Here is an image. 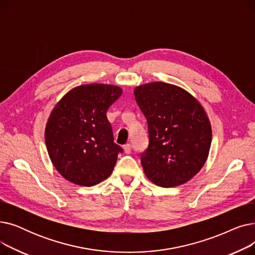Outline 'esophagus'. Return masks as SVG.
<instances>
[{
    "label": "esophagus",
    "mask_w": 255,
    "mask_h": 255,
    "mask_svg": "<svg viewBox=\"0 0 255 255\" xmlns=\"http://www.w3.org/2000/svg\"><path fill=\"white\" fill-rule=\"evenodd\" d=\"M124 151H125V153L126 154H130L131 153V149H132V146H131V144L130 143H126L124 146Z\"/></svg>",
    "instance_id": "34e87169"
}]
</instances>
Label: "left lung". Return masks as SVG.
I'll list each match as a JSON object with an SVG mask.
<instances>
[{
  "instance_id": "1",
  "label": "left lung",
  "mask_w": 255,
  "mask_h": 255,
  "mask_svg": "<svg viewBox=\"0 0 255 255\" xmlns=\"http://www.w3.org/2000/svg\"><path fill=\"white\" fill-rule=\"evenodd\" d=\"M146 119L149 145L140 154L145 176L169 188L188 182L209 155L212 129L203 106L185 90L156 82L134 89Z\"/></svg>"
}]
</instances>
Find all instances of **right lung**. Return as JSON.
<instances>
[{"mask_svg":"<svg viewBox=\"0 0 255 255\" xmlns=\"http://www.w3.org/2000/svg\"><path fill=\"white\" fill-rule=\"evenodd\" d=\"M121 95L117 86H79L52 110L45 128L46 148L66 180L90 187L111 176L123 149L114 141L106 112Z\"/></svg>","mask_w":255,"mask_h":255,"instance_id":"1","label":"right lung"}]
</instances>
